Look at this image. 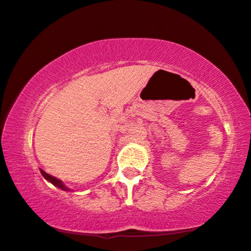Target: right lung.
<instances>
[{"mask_svg":"<svg viewBox=\"0 0 251 251\" xmlns=\"http://www.w3.org/2000/svg\"><path fill=\"white\" fill-rule=\"evenodd\" d=\"M40 172H41V175H42L43 178H45V179L47 180V181L51 182L53 186L58 187L59 189L64 190V192H71V189H70L69 187H66V186L64 185V182L61 181V180H59V179H57V178H55V176L48 175V173H46V172L43 171V170H41V169H40Z\"/></svg>","mask_w":251,"mask_h":251,"instance_id":"obj_1","label":"right lung"}]
</instances>
